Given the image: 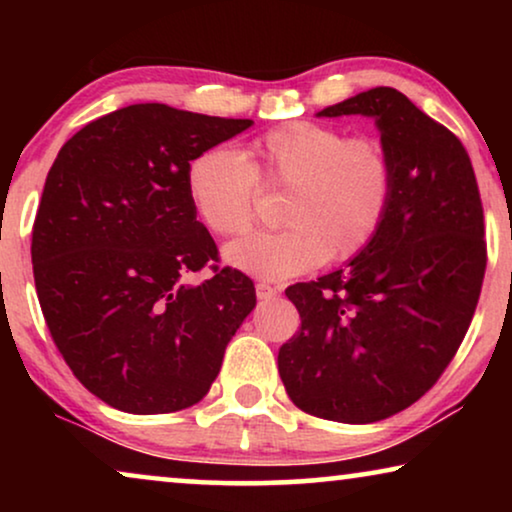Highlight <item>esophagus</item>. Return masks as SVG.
Returning <instances> with one entry per match:
<instances>
[{
	"mask_svg": "<svg viewBox=\"0 0 512 512\" xmlns=\"http://www.w3.org/2000/svg\"><path fill=\"white\" fill-rule=\"evenodd\" d=\"M277 293H279V291L275 289V286H270L268 282H258V284H256V296L261 298V300H270V298H275Z\"/></svg>",
	"mask_w": 512,
	"mask_h": 512,
	"instance_id": "1",
	"label": "esophagus"
}]
</instances>
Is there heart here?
I'll return each mask as SVG.
<instances>
[{
    "mask_svg": "<svg viewBox=\"0 0 512 512\" xmlns=\"http://www.w3.org/2000/svg\"><path fill=\"white\" fill-rule=\"evenodd\" d=\"M394 163L375 137H349L335 125L291 121L249 139L240 153L200 151L186 167V193L198 221L219 237L254 226L262 188L286 191L275 233L228 244L233 268L268 279L296 277L366 251L394 202Z\"/></svg>",
    "mask_w": 512,
    "mask_h": 512,
    "instance_id": "heart-1",
    "label": "heart"
}]
</instances>
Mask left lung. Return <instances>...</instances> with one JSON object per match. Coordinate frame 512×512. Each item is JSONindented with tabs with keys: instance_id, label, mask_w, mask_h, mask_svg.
Returning <instances> with one entry per match:
<instances>
[{
	"instance_id": "1",
	"label": "left lung",
	"mask_w": 512,
	"mask_h": 512,
	"mask_svg": "<svg viewBox=\"0 0 512 512\" xmlns=\"http://www.w3.org/2000/svg\"><path fill=\"white\" fill-rule=\"evenodd\" d=\"M373 116L394 163L380 235L345 270L286 296L300 328L279 347L286 394L307 415L370 424L422 398L471 326L487 268L471 158L396 88H370L317 116Z\"/></svg>"
}]
</instances>
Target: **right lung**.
Returning a JSON list of instances; mask_svg holds the SVG:
<instances>
[{
  "label": "right lung",
  "instance_id": "1",
  "mask_svg": "<svg viewBox=\"0 0 512 512\" xmlns=\"http://www.w3.org/2000/svg\"><path fill=\"white\" fill-rule=\"evenodd\" d=\"M249 118L130 104L83 125L48 170L32 228L39 305L55 347L90 394L132 415L191 408L256 305L254 282L223 268L186 193L200 151Z\"/></svg>",
  "mask_w": 512,
  "mask_h": 512
}]
</instances>
